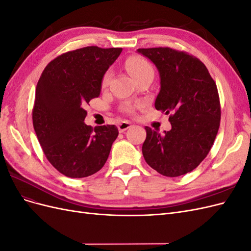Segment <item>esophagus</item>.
I'll return each mask as SVG.
<instances>
[{
  "mask_svg": "<svg viewBox=\"0 0 251 251\" xmlns=\"http://www.w3.org/2000/svg\"><path fill=\"white\" fill-rule=\"evenodd\" d=\"M132 126V124L130 123V121H123V123H120L118 125V130L120 133H123L125 131H126L128 127Z\"/></svg>",
  "mask_w": 251,
  "mask_h": 251,
  "instance_id": "obj_1",
  "label": "esophagus"
}]
</instances>
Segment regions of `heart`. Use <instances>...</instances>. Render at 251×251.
I'll return each instance as SVG.
<instances>
[{"label": "heart", "instance_id": "heart-1", "mask_svg": "<svg viewBox=\"0 0 251 251\" xmlns=\"http://www.w3.org/2000/svg\"><path fill=\"white\" fill-rule=\"evenodd\" d=\"M126 67L127 71L130 72V74L134 78H137L141 76L142 74L153 71V67L148 62L147 59H144L141 56H131L126 59ZM112 76V72L109 70L104 73L103 77H102V86H107L110 78Z\"/></svg>", "mask_w": 251, "mask_h": 251}]
</instances>
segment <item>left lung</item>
Masks as SVG:
<instances>
[{"instance_id":"obj_1","label":"left lung","mask_w":251,"mask_h":251,"mask_svg":"<svg viewBox=\"0 0 251 251\" xmlns=\"http://www.w3.org/2000/svg\"><path fill=\"white\" fill-rule=\"evenodd\" d=\"M155 64L160 91L155 108L170 114L171 131L158 133L146 126L144 160L166 177L195 170L214 144L221 119L218 89L207 68L184 51L168 47L137 50Z\"/></svg>"}]
</instances>
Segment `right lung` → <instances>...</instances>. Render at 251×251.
<instances>
[{
	"mask_svg": "<svg viewBox=\"0 0 251 251\" xmlns=\"http://www.w3.org/2000/svg\"><path fill=\"white\" fill-rule=\"evenodd\" d=\"M123 48L90 46L66 52L45 68L35 90L32 121L48 161L70 178L101 170L118 136L114 125L92 127L87 103L100 95L102 77Z\"/></svg>",
	"mask_w": 251,
	"mask_h": 251,
	"instance_id": "1",
	"label": "right lung"
}]
</instances>
